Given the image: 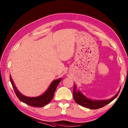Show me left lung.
<instances>
[{"label": "left lung", "instance_id": "8db88e82", "mask_svg": "<svg viewBox=\"0 0 128 128\" xmlns=\"http://www.w3.org/2000/svg\"><path fill=\"white\" fill-rule=\"evenodd\" d=\"M75 85H74V90H73V97L75 101L78 104L82 106L87 108H89L91 110H96L98 108H102L104 106L108 104L112 101L113 100H114L117 97L118 95L119 91L113 97L111 98L110 100H92L87 98L86 96L81 93L80 91H76V90Z\"/></svg>", "mask_w": 128, "mask_h": 128}]
</instances>
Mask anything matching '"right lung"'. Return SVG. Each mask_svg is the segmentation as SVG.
<instances>
[{"label": "right lung", "instance_id": "add662e5", "mask_svg": "<svg viewBox=\"0 0 128 128\" xmlns=\"http://www.w3.org/2000/svg\"><path fill=\"white\" fill-rule=\"evenodd\" d=\"M10 82L12 83V88L14 90L15 94L16 96L18 97V98L21 100V102L26 103L32 107H42L43 106L47 104L48 103H50L52 100L54 92H55L58 86V84L60 82L62 78H60L57 80H54L49 87L48 90L46 91L43 94L40 95V96L36 97H30L24 96L23 94H21L19 92L17 88L15 86V84H14L12 78H11L10 75Z\"/></svg>", "mask_w": 128, "mask_h": 128}]
</instances>
